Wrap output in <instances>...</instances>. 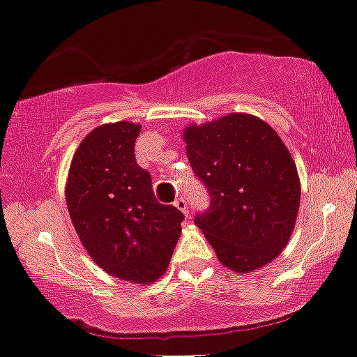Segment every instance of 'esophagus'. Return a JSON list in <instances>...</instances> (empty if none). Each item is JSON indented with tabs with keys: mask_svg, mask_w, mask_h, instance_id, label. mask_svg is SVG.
I'll return each mask as SVG.
<instances>
[{
	"mask_svg": "<svg viewBox=\"0 0 357 357\" xmlns=\"http://www.w3.org/2000/svg\"><path fill=\"white\" fill-rule=\"evenodd\" d=\"M174 205L179 208V211L183 212V214L186 215V218H188V214H190V211H188V200L183 199V197H181V199H178V200L174 202Z\"/></svg>",
	"mask_w": 357,
	"mask_h": 357,
	"instance_id": "obj_1",
	"label": "esophagus"
}]
</instances>
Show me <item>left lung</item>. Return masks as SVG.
Returning <instances> with one entry per match:
<instances>
[{
  "instance_id": "1",
  "label": "left lung",
  "mask_w": 357,
  "mask_h": 357,
  "mask_svg": "<svg viewBox=\"0 0 357 357\" xmlns=\"http://www.w3.org/2000/svg\"><path fill=\"white\" fill-rule=\"evenodd\" d=\"M186 155L211 207L195 225L222 266L250 273L282 254L301 204L297 165L278 132L250 114H229L183 131Z\"/></svg>"
}]
</instances>
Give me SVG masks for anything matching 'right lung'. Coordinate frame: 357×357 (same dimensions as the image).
Here are the masks:
<instances>
[{
    "instance_id": "obj_1",
    "label": "right lung",
    "mask_w": 357,
    "mask_h": 357,
    "mask_svg": "<svg viewBox=\"0 0 357 357\" xmlns=\"http://www.w3.org/2000/svg\"><path fill=\"white\" fill-rule=\"evenodd\" d=\"M139 131L126 121L93 129L72 157L66 200L93 261L115 278L149 285L167 269L185 215L158 204L150 172L136 164Z\"/></svg>"
}]
</instances>
